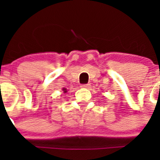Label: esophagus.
<instances>
[{"mask_svg": "<svg viewBox=\"0 0 160 160\" xmlns=\"http://www.w3.org/2000/svg\"><path fill=\"white\" fill-rule=\"evenodd\" d=\"M90 87V84H82L81 85L82 88H88Z\"/></svg>", "mask_w": 160, "mask_h": 160, "instance_id": "obj_1", "label": "esophagus"}]
</instances>
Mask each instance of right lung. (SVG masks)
Segmentation results:
<instances>
[{
    "label": "right lung",
    "mask_w": 160,
    "mask_h": 160,
    "mask_svg": "<svg viewBox=\"0 0 160 160\" xmlns=\"http://www.w3.org/2000/svg\"><path fill=\"white\" fill-rule=\"evenodd\" d=\"M62 90H63V91H64V93H66V92H67V90H66V88H63V89H62Z\"/></svg>",
    "instance_id": "obj_1"
}]
</instances>
